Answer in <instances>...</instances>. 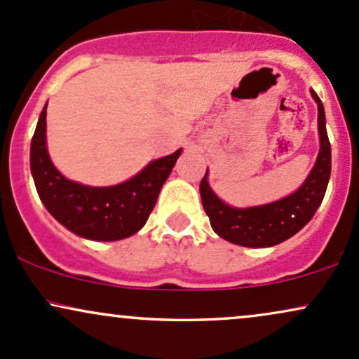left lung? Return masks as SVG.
Returning <instances> with one entry per match:
<instances>
[{"label":"left lung","mask_w":359,"mask_h":359,"mask_svg":"<svg viewBox=\"0 0 359 359\" xmlns=\"http://www.w3.org/2000/svg\"><path fill=\"white\" fill-rule=\"evenodd\" d=\"M311 93L319 109L317 125H319L320 150L314 168L297 192L277 203L258 205V208L236 209L222 203L211 191L205 180L208 172L201 180L199 191L204 211L209 216L214 231L226 241L248 246V248L275 246L299 233L312 219L317 208L323 203L329 177H331V143L325 131L323 102L314 90Z\"/></svg>","instance_id":"left-lung-1"}]
</instances>
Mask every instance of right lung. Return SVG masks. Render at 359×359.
<instances>
[{"mask_svg":"<svg viewBox=\"0 0 359 359\" xmlns=\"http://www.w3.org/2000/svg\"><path fill=\"white\" fill-rule=\"evenodd\" d=\"M47 106L40 113L30 148L36 192L47 211L69 231L94 241H118L145 226L180 150L155 160L126 182L89 187L67 180L53 167L45 147Z\"/></svg>","mask_w":359,"mask_h":359,"instance_id":"obj_1","label":"right lung"}]
</instances>
